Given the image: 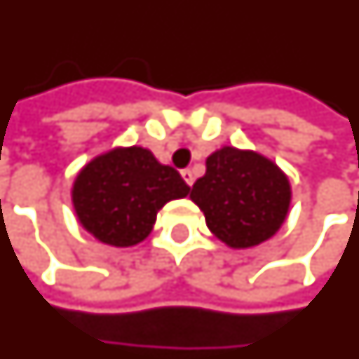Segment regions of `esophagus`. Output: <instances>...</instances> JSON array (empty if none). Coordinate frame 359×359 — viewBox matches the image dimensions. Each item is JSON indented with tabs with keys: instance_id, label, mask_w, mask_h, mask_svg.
<instances>
[{
	"instance_id": "obj_1",
	"label": "esophagus",
	"mask_w": 359,
	"mask_h": 359,
	"mask_svg": "<svg viewBox=\"0 0 359 359\" xmlns=\"http://www.w3.org/2000/svg\"><path fill=\"white\" fill-rule=\"evenodd\" d=\"M182 177H183V182L187 183L189 187L193 185V182H195V177H193V172H191V170H183Z\"/></svg>"
}]
</instances>
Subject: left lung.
Wrapping results in <instances>:
<instances>
[{
  "mask_svg": "<svg viewBox=\"0 0 359 359\" xmlns=\"http://www.w3.org/2000/svg\"><path fill=\"white\" fill-rule=\"evenodd\" d=\"M191 201L205 214L214 237L231 248H252L281 229L292 189L283 170L250 149H218L206 158Z\"/></svg>",
  "mask_w": 359,
  "mask_h": 359,
  "instance_id": "1",
  "label": "left lung"
}]
</instances>
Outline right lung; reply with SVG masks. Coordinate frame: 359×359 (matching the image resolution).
Masks as SVG:
<instances>
[{"mask_svg": "<svg viewBox=\"0 0 359 359\" xmlns=\"http://www.w3.org/2000/svg\"><path fill=\"white\" fill-rule=\"evenodd\" d=\"M189 191L172 166L132 145L93 156L76 174L70 197L88 233L109 247L128 248L147 239L162 206Z\"/></svg>", "mask_w": 359, "mask_h": 359, "instance_id": "1", "label": "right lung"}]
</instances>
